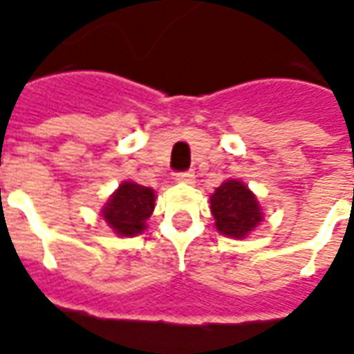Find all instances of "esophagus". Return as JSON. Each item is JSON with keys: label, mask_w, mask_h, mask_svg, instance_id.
<instances>
[{"label": "esophagus", "mask_w": 354, "mask_h": 354, "mask_svg": "<svg viewBox=\"0 0 354 354\" xmlns=\"http://www.w3.org/2000/svg\"><path fill=\"white\" fill-rule=\"evenodd\" d=\"M194 179H196V175H194V171H185V174H177V177H175V180H177V183H185V185H192Z\"/></svg>", "instance_id": "obj_1"}]
</instances>
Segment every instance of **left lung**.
Masks as SVG:
<instances>
[{"label": "left lung", "mask_w": 354, "mask_h": 354, "mask_svg": "<svg viewBox=\"0 0 354 354\" xmlns=\"http://www.w3.org/2000/svg\"><path fill=\"white\" fill-rule=\"evenodd\" d=\"M214 227L224 237L243 241L265 220L257 196L239 179L224 180L211 194Z\"/></svg>", "instance_id": "left-lung-1"}]
</instances>
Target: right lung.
<instances>
[{
	"mask_svg": "<svg viewBox=\"0 0 354 354\" xmlns=\"http://www.w3.org/2000/svg\"><path fill=\"white\" fill-rule=\"evenodd\" d=\"M156 194L134 180H123L100 211V216L117 237H136L147 230L149 216L155 211Z\"/></svg>",
	"mask_w": 354,
	"mask_h": 354,
	"instance_id": "right-lung-1",
	"label": "right lung"
}]
</instances>
